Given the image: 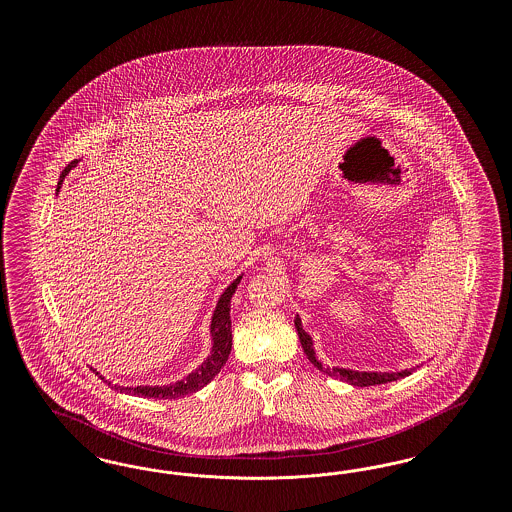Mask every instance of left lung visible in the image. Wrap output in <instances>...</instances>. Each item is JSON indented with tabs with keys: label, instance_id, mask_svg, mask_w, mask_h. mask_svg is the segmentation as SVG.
<instances>
[{
	"label": "left lung",
	"instance_id": "8db88e82",
	"mask_svg": "<svg viewBox=\"0 0 512 512\" xmlns=\"http://www.w3.org/2000/svg\"><path fill=\"white\" fill-rule=\"evenodd\" d=\"M293 322H295V328H297V336H299L301 347H303V351H305L307 359H309L313 365L317 366L318 370L326 372L328 376H334V378L345 380V382H349L351 386H357V388H366V386L388 384V382H393V380L405 378V376L413 374L414 370H416V368H409V370H401V372H359V370L338 368V366H334V368H330V366H322V363H320V361L317 359V353H315V349H313V340H311V336H309V334L303 330V326H301V318H299V315L295 317Z\"/></svg>",
	"mask_w": 512,
	"mask_h": 512
}]
</instances>
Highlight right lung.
Returning <instances> with one entry per match:
<instances>
[{
    "label": "right lung",
    "mask_w": 512,
    "mask_h": 512,
    "mask_svg": "<svg viewBox=\"0 0 512 512\" xmlns=\"http://www.w3.org/2000/svg\"><path fill=\"white\" fill-rule=\"evenodd\" d=\"M78 159H74L73 163H69L65 167V171L61 172L59 176V186L63 184L65 176L73 171L76 167ZM59 192V188H57ZM242 276H238L224 292L220 295L217 309L213 313V320H211V336H213V349L211 355L207 357V361L199 368H195L192 374H188L184 380H178L169 386H136V388H122V386H113L117 391H124V393H132L138 397H151V399H176V397H184L188 393H195L201 390L203 386H207L217 374L220 368L226 365L228 355L232 351V320H230V299L236 293V288L240 284ZM98 374V372H96ZM103 380V378H101ZM107 382V380H105ZM111 386V382H107Z\"/></svg>",
    "instance_id": "add662e5"
}]
</instances>
